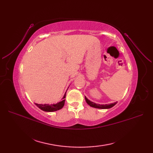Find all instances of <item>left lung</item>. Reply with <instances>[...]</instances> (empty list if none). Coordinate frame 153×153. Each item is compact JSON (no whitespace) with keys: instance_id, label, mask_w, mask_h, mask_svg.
I'll return each mask as SVG.
<instances>
[{"instance_id":"1","label":"left lung","mask_w":153,"mask_h":153,"mask_svg":"<svg viewBox=\"0 0 153 153\" xmlns=\"http://www.w3.org/2000/svg\"><path fill=\"white\" fill-rule=\"evenodd\" d=\"M85 99L87 103L90 105L92 107L94 108H101V109H108V108H110L113 107V106L117 103V102H115L114 103H110V104H106V105H100V104H98V103H95L92 101H91L90 100H88L86 97L85 96Z\"/></svg>"}]
</instances>
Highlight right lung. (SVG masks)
Here are the masks:
<instances>
[{
	"label": "right lung",
	"mask_w": 153,
	"mask_h": 153,
	"mask_svg": "<svg viewBox=\"0 0 153 153\" xmlns=\"http://www.w3.org/2000/svg\"><path fill=\"white\" fill-rule=\"evenodd\" d=\"M66 92L64 94V96L62 98V100L60 102L55 103V104H38V103H35V105L38 106V108H39L41 110H42L45 112H55V111L59 110L60 109H61L64 105V103H65V100L64 98H66Z\"/></svg>",
	"instance_id": "obj_1"
}]
</instances>
